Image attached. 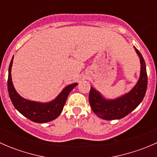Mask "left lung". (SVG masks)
<instances>
[{
    "label": "left lung",
    "mask_w": 157,
    "mask_h": 157,
    "mask_svg": "<svg viewBox=\"0 0 157 157\" xmlns=\"http://www.w3.org/2000/svg\"><path fill=\"white\" fill-rule=\"evenodd\" d=\"M140 61V74L137 84L126 94L114 99L104 98L99 92L91 86L89 102L92 110L105 120L121 119L134 110L144 98L147 87V74L145 61L140 52L134 47Z\"/></svg>",
    "instance_id": "obj_1"
}]
</instances>
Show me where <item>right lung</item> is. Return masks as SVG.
Instances as JSON below:
<instances>
[{
    "label": "right lung",
    "mask_w": 157,
    "mask_h": 157,
    "mask_svg": "<svg viewBox=\"0 0 157 157\" xmlns=\"http://www.w3.org/2000/svg\"><path fill=\"white\" fill-rule=\"evenodd\" d=\"M13 60V57L11 59L9 66L7 89L10 100L15 109L28 119L36 123L48 122L58 118L62 112L69 93L77 86V83H72L65 86L60 94L51 102H39L28 100L20 96L13 85L11 77Z\"/></svg>",
    "instance_id": "add662e5"
}]
</instances>
